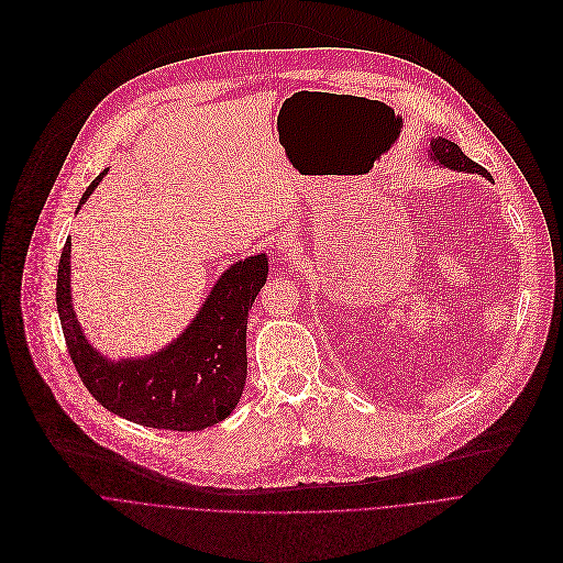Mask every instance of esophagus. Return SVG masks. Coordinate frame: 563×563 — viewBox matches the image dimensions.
Segmentation results:
<instances>
[{
  "instance_id": "esophagus-1",
  "label": "esophagus",
  "mask_w": 563,
  "mask_h": 563,
  "mask_svg": "<svg viewBox=\"0 0 563 563\" xmlns=\"http://www.w3.org/2000/svg\"><path fill=\"white\" fill-rule=\"evenodd\" d=\"M279 246L284 249V251H290L292 249V240H288V238H284V240H279Z\"/></svg>"
}]
</instances>
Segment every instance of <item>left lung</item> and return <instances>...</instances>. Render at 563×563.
Wrapping results in <instances>:
<instances>
[{
  "label": "left lung",
  "instance_id": "1",
  "mask_svg": "<svg viewBox=\"0 0 563 563\" xmlns=\"http://www.w3.org/2000/svg\"><path fill=\"white\" fill-rule=\"evenodd\" d=\"M430 148H432V157L439 159V164H443L445 168H455V170H462V173H477V175H484L490 179V173L479 166L477 162H473L468 155H464V151L455 144V142H448V140H432L430 142Z\"/></svg>",
  "mask_w": 563,
  "mask_h": 563
}]
</instances>
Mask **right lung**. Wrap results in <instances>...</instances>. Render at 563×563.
<instances>
[{
  "label": "right lung",
  "mask_w": 563,
  "mask_h": 563,
  "mask_svg": "<svg viewBox=\"0 0 563 563\" xmlns=\"http://www.w3.org/2000/svg\"><path fill=\"white\" fill-rule=\"evenodd\" d=\"M97 175L79 206L101 181ZM266 255L233 264L210 297L166 351L137 362H108L81 334L70 306V240L57 271V310L68 355L88 393L110 412L164 430H203L227 419L246 384V323L266 284Z\"/></svg>",
  "instance_id": "right-lung-1"
}]
</instances>
